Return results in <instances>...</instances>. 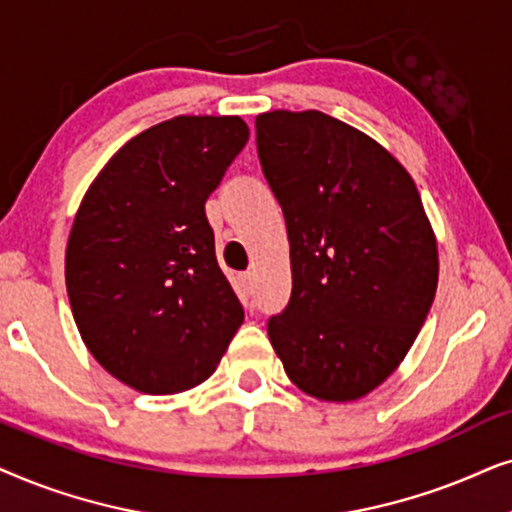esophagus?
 I'll list each match as a JSON object with an SVG mask.
<instances>
[{
    "mask_svg": "<svg viewBox=\"0 0 512 512\" xmlns=\"http://www.w3.org/2000/svg\"><path fill=\"white\" fill-rule=\"evenodd\" d=\"M241 288L248 292V295H252V290H255V274H250V271H248V274H243L241 276Z\"/></svg>",
    "mask_w": 512,
    "mask_h": 512,
    "instance_id": "obj_1",
    "label": "esophagus"
}]
</instances>
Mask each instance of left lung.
<instances>
[{
  "label": "left lung",
  "instance_id": "1",
  "mask_svg": "<svg viewBox=\"0 0 512 512\" xmlns=\"http://www.w3.org/2000/svg\"><path fill=\"white\" fill-rule=\"evenodd\" d=\"M281 203L292 295L269 339L292 384L349 403L403 363L438 288V243L410 173L370 135L323 112L255 119Z\"/></svg>",
  "mask_w": 512,
  "mask_h": 512
}]
</instances>
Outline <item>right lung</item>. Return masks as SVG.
<instances>
[{"label":"right lung","mask_w":512,"mask_h":512,"mask_svg":"<svg viewBox=\"0 0 512 512\" xmlns=\"http://www.w3.org/2000/svg\"><path fill=\"white\" fill-rule=\"evenodd\" d=\"M241 117H175L119 149L74 217L67 297L81 339L140 393L199 386L243 306L215 257L206 201L248 142Z\"/></svg>","instance_id":"right-lung-1"}]
</instances>
